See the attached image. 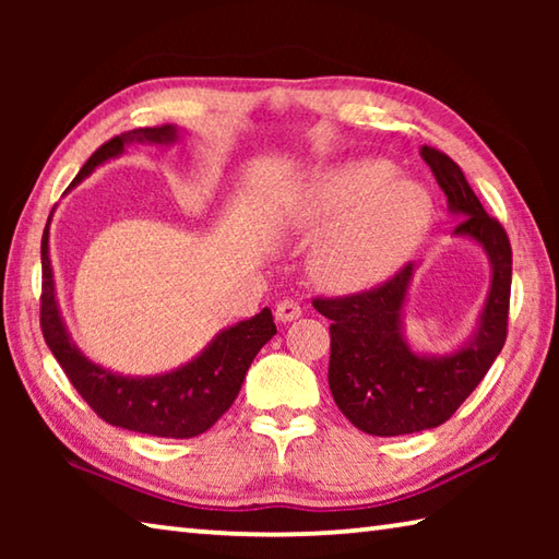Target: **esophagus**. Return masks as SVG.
Here are the masks:
<instances>
[{"instance_id":"34e87169","label":"esophagus","mask_w":559,"mask_h":559,"mask_svg":"<svg viewBox=\"0 0 559 559\" xmlns=\"http://www.w3.org/2000/svg\"><path fill=\"white\" fill-rule=\"evenodd\" d=\"M300 316H302V308H300L298 300L286 298L276 306V320H281V323H290V320H296Z\"/></svg>"}]
</instances>
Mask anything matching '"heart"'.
<instances>
[{"label":"heart","instance_id":"1","mask_svg":"<svg viewBox=\"0 0 559 559\" xmlns=\"http://www.w3.org/2000/svg\"><path fill=\"white\" fill-rule=\"evenodd\" d=\"M431 197L394 177L386 159H353L313 177L298 200L306 224L328 226L313 251V273L333 290H362L384 281L431 226Z\"/></svg>","mask_w":559,"mask_h":559}]
</instances>
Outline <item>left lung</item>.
<instances>
[{
    "label": "left lung",
    "instance_id": "1",
    "mask_svg": "<svg viewBox=\"0 0 559 559\" xmlns=\"http://www.w3.org/2000/svg\"><path fill=\"white\" fill-rule=\"evenodd\" d=\"M421 157L447 194L449 210L461 216L453 231L484 246L493 263V281L478 333L447 357L414 355L402 340V306L414 273L412 261L370 290L313 298L318 313L333 320L330 392L340 412L372 437H402L449 421L484 380L508 337L513 251L503 224L486 214L461 167L447 153L424 145Z\"/></svg>",
    "mask_w": 559,
    "mask_h": 559
}]
</instances>
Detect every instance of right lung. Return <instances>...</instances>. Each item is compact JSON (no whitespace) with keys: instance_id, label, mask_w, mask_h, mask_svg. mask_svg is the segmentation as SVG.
Masks as SVG:
<instances>
[{"instance_id":"add662e5","label":"right lung","mask_w":559,"mask_h":559,"mask_svg":"<svg viewBox=\"0 0 559 559\" xmlns=\"http://www.w3.org/2000/svg\"><path fill=\"white\" fill-rule=\"evenodd\" d=\"M175 138L177 130L173 126L120 132L88 157L73 185H79L100 163L120 155L128 143H145V140L173 143ZM41 333L75 392L103 421L128 431L150 433V437L192 439L212 429L234 404L253 357L276 335V323H273L271 310L263 308L259 316L216 335L200 357L175 372L143 377V380L112 374L83 357L66 333L59 306H56L49 224H46L41 236Z\"/></svg>"}]
</instances>
